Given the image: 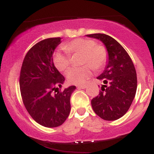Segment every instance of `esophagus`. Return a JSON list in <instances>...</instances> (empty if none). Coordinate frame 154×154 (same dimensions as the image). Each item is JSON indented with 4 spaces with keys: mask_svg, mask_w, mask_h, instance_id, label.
Segmentation results:
<instances>
[{
    "mask_svg": "<svg viewBox=\"0 0 154 154\" xmlns=\"http://www.w3.org/2000/svg\"><path fill=\"white\" fill-rule=\"evenodd\" d=\"M87 88L86 85H77V88H80V89H85Z\"/></svg>",
    "mask_w": 154,
    "mask_h": 154,
    "instance_id": "34e87169",
    "label": "esophagus"
}]
</instances>
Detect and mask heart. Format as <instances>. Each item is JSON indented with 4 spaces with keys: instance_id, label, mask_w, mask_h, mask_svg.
<instances>
[{
    "instance_id": "b5f03b06",
    "label": "heart",
    "mask_w": 154,
    "mask_h": 154,
    "mask_svg": "<svg viewBox=\"0 0 154 154\" xmlns=\"http://www.w3.org/2000/svg\"><path fill=\"white\" fill-rule=\"evenodd\" d=\"M66 53L56 51L54 54L55 66L61 72L66 71L71 63V56L81 54L80 63L85 64L72 68L67 72L66 78L70 83L83 84L92 75V68L100 70L106 64L109 54L106 48L101 44H95L92 39L77 38L62 45Z\"/></svg>"
}]
</instances>
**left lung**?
Returning <instances> with one entry per match:
<instances>
[{
	"mask_svg": "<svg viewBox=\"0 0 154 154\" xmlns=\"http://www.w3.org/2000/svg\"><path fill=\"white\" fill-rule=\"evenodd\" d=\"M105 45L109 59L103 73L97 77L103 85L99 94L91 100L93 111L101 119L114 121L130 109L137 90V75L131 58L125 48L109 35H87Z\"/></svg>",
	"mask_w": 154,
	"mask_h": 154,
	"instance_id": "obj_1",
	"label": "left lung"
}]
</instances>
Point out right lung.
I'll return each mask as SVG.
<instances>
[{
  "label": "right lung",
  "instance_id": "obj_1",
  "mask_svg": "<svg viewBox=\"0 0 154 154\" xmlns=\"http://www.w3.org/2000/svg\"><path fill=\"white\" fill-rule=\"evenodd\" d=\"M61 40L48 38L33 45L24 57L19 77L26 111L36 122L46 128H56L66 121L71 110L70 97L76 89L72 85L53 93L65 80L53 61V54Z\"/></svg>",
  "mask_w": 154,
  "mask_h": 154
}]
</instances>
